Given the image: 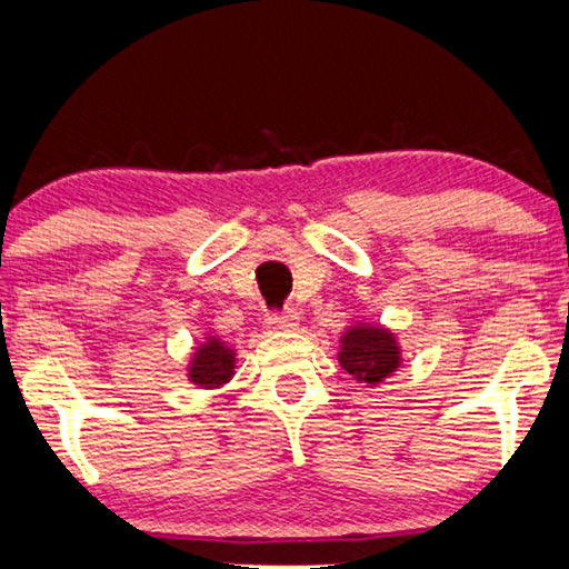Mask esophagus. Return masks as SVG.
I'll list each match as a JSON object with an SVG mask.
<instances>
[{"label": "esophagus", "instance_id": "obj_1", "mask_svg": "<svg viewBox=\"0 0 569 569\" xmlns=\"http://www.w3.org/2000/svg\"><path fill=\"white\" fill-rule=\"evenodd\" d=\"M298 321H300V318L292 308L284 310V313H274L269 318L271 329H277V331H295V329H298Z\"/></svg>", "mask_w": 569, "mask_h": 569}]
</instances>
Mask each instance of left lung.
Returning a JSON list of instances; mask_svg holds the SVG:
<instances>
[{"label":"left lung","instance_id":"obj_1","mask_svg":"<svg viewBox=\"0 0 569 569\" xmlns=\"http://www.w3.org/2000/svg\"><path fill=\"white\" fill-rule=\"evenodd\" d=\"M339 362L349 376L360 383L376 386L380 380L393 376L401 365L399 341L383 326L357 323L349 326L339 339Z\"/></svg>","mask_w":569,"mask_h":569}]
</instances>
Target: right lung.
<instances>
[{
	"label": "right lung",
	"instance_id": "1",
	"mask_svg": "<svg viewBox=\"0 0 569 569\" xmlns=\"http://www.w3.org/2000/svg\"><path fill=\"white\" fill-rule=\"evenodd\" d=\"M236 376V349L217 337H207L189 362V380L199 388H220Z\"/></svg>",
	"mask_w": 569,
	"mask_h": 569
}]
</instances>
